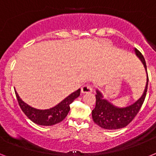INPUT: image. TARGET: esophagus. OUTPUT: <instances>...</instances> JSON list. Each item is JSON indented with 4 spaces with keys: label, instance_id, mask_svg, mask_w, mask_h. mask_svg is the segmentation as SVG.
<instances>
[{
    "label": "esophagus",
    "instance_id": "34e87169",
    "mask_svg": "<svg viewBox=\"0 0 156 156\" xmlns=\"http://www.w3.org/2000/svg\"><path fill=\"white\" fill-rule=\"evenodd\" d=\"M93 87L92 86L90 85V84H87V85L83 86L82 87V93L85 94V93H90L92 91Z\"/></svg>",
    "mask_w": 156,
    "mask_h": 156
}]
</instances>
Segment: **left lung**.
Here are the masks:
<instances>
[{
    "label": "left lung",
    "mask_w": 156,
    "mask_h": 156,
    "mask_svg": "<svg viewBox=\"0 0 156 156\" xmlns=\"http://www.w3.org/2000/svg\"><path fill=\"white\" fill-rule=\"evenodd\" d=\"M135 52L137 56L141 59L147 70L146 61L143 54L138 49H135ZM147 86L148 75L145 90L142 97L134 104L126 108H117V107L113 106L106 100H104L101 93L97 90V94L95 95V98H96L95 107L92 110V118L94 122L97 124L101 128L106 129H118L124 128L128 126L129 124L133 121V118L137 116V114L138 113V112L143 106L146 95H147Z\"/></svg>",
    "instance_id": "8db88e82"
}]
</instances>
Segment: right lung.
I'll list each match as a JSON object with an SVG mask.
<instances>
[{"label":"right lung","mask_w":156,"mask_h":156,"mask_svg":"<svg viewBox=\"0 0 156 156\" xmlns=\"http://www.w3.org/2000/svg\"><path fill=\"white\" fill-rule=\"evenodd\" d=\"M80 90V89H78L62 100L60 104L52 108L45 110H40L29 106L21 100L16 91L15 95L21 109L30 121L40 126H52L61 122L66 118L70 110L69 105L73 102L76 98L79 96Z\"/></svg>","instance_id":"add662e5"}]
</instances>
